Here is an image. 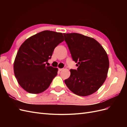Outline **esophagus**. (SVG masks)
<instances>
[{
  "instance_id": "esophagus-1",
  "label": "esophagus",
  "mask_w": 127,
  "mask_h": 127,
  "mask_svg": "<svg viewBox=\"0 0 127 127\" xmlns=\"http://www.w3.org/2000/svg\"><path fill=\"white\" fill-rule=\"evenodd\" d=\"M58 69H59V70L60 71H61V70H62L63 69V68H59Z\"/></svg>"
}]
</instances>
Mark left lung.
Segmentation results:
<instances>
[{"mask_svg":"<svg viewBox=\"0 0 127 127\" xmlns=\"http://www.w3.org/2000/svg\"><path fill=\"white\" fill-rule=\"evenodd\" d=\"M77 69H70L64 83L74 94L86 96L96 92L107 77L109 60L102 46L92 37L79 33H64Z\"/></svg>","mask_w":127,"mask_h":127,"instance_id":"obj_1","label":"left lung"}]
</instances>
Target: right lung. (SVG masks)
<instances>
[{"mask_svg": "<svg viewBox=\"0 0 127 127\" xmlns=\"http://www.w3.org/2000/svg\"><path fill=\"white\" fill-rule=\"evenodd\" d=\"M64 41L63 33L43 31L26 39L18 49L14 63L15 77L20 85L31 94L49 87L57 75V68L45 66L55 48Z\"/></svg>", "mask_w": 127, "mask_h": 127, "instance_id": "add662e5", "label": "right lung"}]
</instances>
